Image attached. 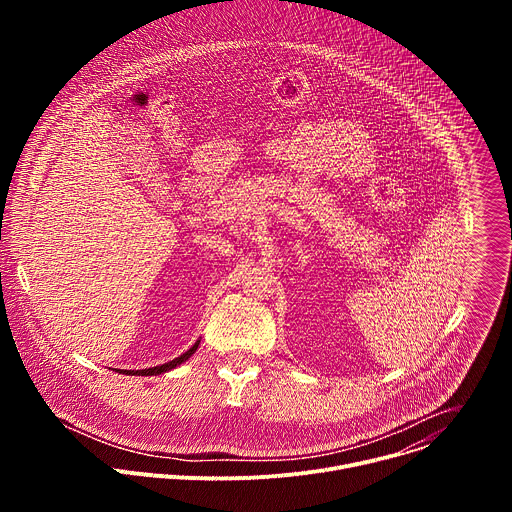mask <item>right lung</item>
<instances>
[{"instance_id":"right-lung-1","label":"right lung","mask_w":512,"mask_h":512,"mask_svg":"<svg viewBox=\"0 0 512 512\" xmlns=\"http://www.w3.org/2000/svg\"><path fill=\"white\" fill-rule=\"evenodd\" d=\"M196 348H198V342L190 348V350H186L184 354H180L178 358H174V360H170V362H166V364H162V367H152V369H141V371H123V375H137V377H152V375H162V373H166V371H172V369H176L178 364H182L184 360H188L194 352H196Z\"/></svg>"}]
</instances>
